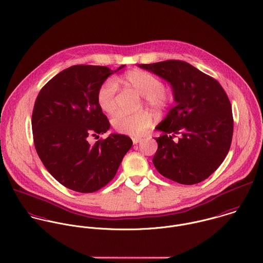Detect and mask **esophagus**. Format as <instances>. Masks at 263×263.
<instances>
[{
	"label": "esophagus",
	"instance_id": "obj_1",
	"mask_svg": "<svg viewBox=\"0 0 263 263\" xmlns=\"http://www.w3.org/2000/svg\"><path fill=\"white\" fill-rule=\"evenodd\" d=\"M141 142V138H133V143L135 144V145H137L138 143H140Z\"/></svg>",
	"mask_w": 263,
	"mask_h": 263
}]
</instances>
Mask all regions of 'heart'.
<instances>
[{
	"label": "heart",
	"instance_id": "heart-1",
	"mask_svg": "<svg viewBox=\"0 0 263 263\" xmlns=\"http://www.w3.org/2000/svg\"><path fill=\"white\" fill-rule=\"evenodd\" d=\"M117 84L136 89L144 97L145 104L156 112L164 111L172 103L171 91L163 86L158 77L146 70L133 69L115 81L106 80L98 88L97 102L106 113H113L117 107ZM112 125L121 134L142 136L151 127L152 117L146 111L136 113L119 111L112 117Z\"/></svg>",
	"mask_w": 263,
	"mask_h": 263
}]
</instances>
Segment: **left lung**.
Instances as JSON below:
<instances>
[{
    "mask_svg": "<svg viewBox=\"0 0 263 263\" xmlns=\"http://www.w3.org/2000/svg\"><path fill=\"white\" fill-rule=\"evenodd\" d=\"M171 83L176 106L156 129L158 149L153 164L158 173L181 184H195L212 175L229 153L234 118L220 84L187 62L166 60L139 64ZM180 135L179 141L173 138Z\"/></svg>",
    "mask_w": 263,
    "mask_h": 263,
    "instance_id": "1",
    "label": "left lung"
}]
</instances>
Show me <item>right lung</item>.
Here are the masks:
<instances>
[{
	"instance_id": "obj_1",
	"label": "right lung",
	"mask_w": 263,
	"mask_h": 263,
	"mask_svg": "<svg viewBox=\"0 0 263 263\" xmlns=\"http://www.w3.org/2000/svg\"><path fill=\"white\" fill-rule=\"evenodd\" d=\"M117 70L73 65L50 80L34 102L31 126L36 153L53 177L72 191L93 193L105 186L133 146L129 137L118 134L89 144L110 127L97 91Z\"/></svg>"
}]
</instances>
